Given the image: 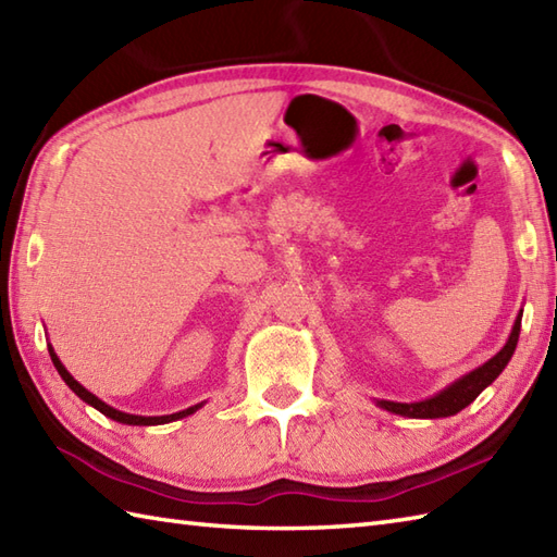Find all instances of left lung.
I'll return each mask as SVG.
<instances>
[{
  "mask_svg": "<svg viewBox=\"0 0 557 557\" xmlns=\"http://www.w3.org/2000/svg\"><path fill=\"white\" fill-rule=\"evenodd\" d=\"M519 327H522V313L517 315L515 327L510 333V339L505 342V347L495 354L493 359H488L479 369H474L467 375H461L459 381H455L453 385H447L441 393L421 399V401H387V399H377V407H383L393 413H399V417H409V419H443V417H453V413L461 411L465 407H469L483 389H486L495 377L503 373V369L507 366V361L512 359L517 339H519Z\"/></svg>",
  "mask_w": 557,
  "mask_h": 557,
  "instance_id": "left-lung-1",
  "label": "left lung"
}]
</instances>
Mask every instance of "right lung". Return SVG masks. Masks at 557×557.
Returning <instances> with one entry per match:
<instances>
[{
    "label": "right lung",
    "mask_w": 557,
    "mask_h": 557,
    "mask_svg": "<svg viewBox=\"0 0 557 557\" xmlns=\"http://www.w3.org/2000/svg\"><path fill=\"white\" fill-rule=\"evenodd\" d=\"M50 357H52L54 369L59 371V375H62V381H64L71 389H74V393H76L83 401H88L90 407H96L100 413H104V417H110V419L120 421V423H128V425H160V423H170V421H176V419H184V417H188V413H194L196 409L203 407V401H200V405H196V407H188V409L176 411V413H168V417H136V413H124V411H120V409L104 405L102 399H98L96 395L88 393V389L83 387L78 381H74V375H71V373L64 369V363L59 361V357H57L52 347H50Z\"/></svg>",
    "instance_id": "1"
}]
</instances>
